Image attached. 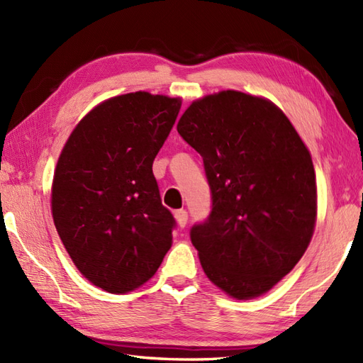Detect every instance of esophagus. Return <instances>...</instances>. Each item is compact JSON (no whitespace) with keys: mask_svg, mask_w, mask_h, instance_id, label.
I'll return each instance as SVG.
<instances>
[{"mask_svg":"<svg viewBox=\"0 0 363 363\" xmlns=\"http://www.w3.org/2000/svg\"><path fill=\"white\" fill-rule=\"evenodd\" d=\"M174 218H176L177 226H179V228H186V225H187V218H189V215H187V212H186V211H184V209H181V211H176V212H174Z\"/></svg>","mask_w":363,"mask_h":363,"instance_id":"esophagus-1","label":"esophagus"}]
</instances>
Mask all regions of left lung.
<instances>
[{
	"label": "left lung",
	"mask_w": 363,
	"mask_h": 363,
	"mask_svg": "<svg viewBox=\"0 0 363 363\" xmlns=\"http://www.w3.org/2000/svg\"><path fill=\"white\" fill-rule=\"evenodd\" d=\"M177 133L201 154L212 190L209 218L190 233L204 274L234 299L265 295L312 240L309 150L273 101L238 90L195 99Z\"/></svg>",
	"instance_id": "1"
}]
</instances>
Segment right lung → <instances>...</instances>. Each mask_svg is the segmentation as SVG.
<instances>
[{"label": "right lung", "instance_id": "add662e5", "mask_svg": "<svg viewBox=\"0 0 363 363\" xmlns=\"http://www.w3.org/2000/svg\"><path fill=\"white\" fill-rule=\"evenodd\" d=\"M182 99L148 91L95 106L65 142L54 169L51 213L81 274L109 293H128L156 274L173 243L152 162Z\"/></svg>", "mask_w": 363, "mask_h": 363}]
</instances>
